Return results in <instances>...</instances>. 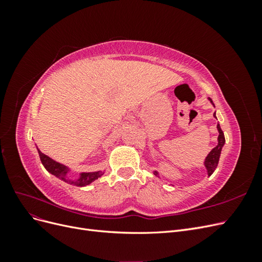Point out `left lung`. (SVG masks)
Wrapping results in <instances>:
<instances>
[{
    "mask_svg": "<svg viewBox=\"0 0 262 262\" xmlns=\"http://www.w3.org/2000/svg\"><path fill=\"white\" fill-rule=\"evenodd\" d=\"M209 100L212 102V105L214 106L212 99L209 98ZM213 116L216 118L215 113H214ZM217 131H219V133H220V134H219V138H217V142H219V143H217V145H216L215 147H214V148L211 150V152L209 153V155L207 156V158H205V161H204V166H205V168H207V170H208V175H209V176H211L212 173L214 172V170H215V168L217 167L219 160H220L221 152H222V147H223L224 144H225V137H224L223 131H222V129H221L220 124H217ZM154 175L158 177V172H157V171H154Z\"/></svg>",
    "mask_w": 262,
    "mask_h": 262,
    "instance_id": "8db88e82",
    "label": "left lung"
}]
</instances>
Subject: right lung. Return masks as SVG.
I'll use <instances>...</instances> for the list:
<instances>
[{"mask_svg": "<svg viewBox=\"0 0 262 262\" xmlns=\"http://www.w3.org/2000/svg\"><path fill=\"white\" fill-rule=\"evenodd\" d=\"M38 149V154L39 157H40V161L43 165V167L48 170L52 175H54L55 177H58L59 179L69 182L70 185H73V186H77V187H84L92 184L93 181H95L96 179H98L99 177L102 176V171H93V172H81L80 173V177L77 179H69L68 178V173L70 171V169L67 167V166L62 165L58 162H55L49 156L45 155L43 153L40 152V149Z\"/></svg>", "mask_w": 262, "mask_h": 262, "instance_id": "right-lung-1", "label": "right lung"}]
</instances>
